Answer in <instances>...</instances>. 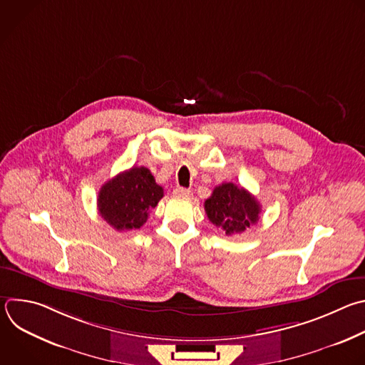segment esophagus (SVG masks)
Here are the masks:
<instances>
[{"mask_svg": "<svg viewBox=\"0 0 365 365\" xmlns=\"http://www.w3.org/2000/svg\"><path fill=\"white\" fill-rule=\"evenodd\" d=\"M173 195H176V196H185V197H187V196H190V195H192V192H190L189 189H186V187H176V189L173 190Z\"/></svg>", "mask_w": 365, "mask_h": 365, "instance_id": "obj_1", "label": "esophagus"}]
</instances>
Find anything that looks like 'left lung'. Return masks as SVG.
Here are the masks:
<instances>
[{
  "label": "left lung",
  "instance_id": "obj_1",
  "mask_svg": "<svg viewBox=\"0 0 365 365\" xmlns=\"http://www.w3.org/2000/svg\"><path fill=\"white\" fill-rule=\"evenodd\" d=\"M209 220L230 236L242 233L259 220V202L247 189L232 182L216 186L205 200Z\"/></svg>",
  "mask_w": 365,
  "mask_h": 365
}]
</instances>
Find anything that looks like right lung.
Masks as SVG:
<instances>
[{
	"mask_svg": "<svg viewBox=\"0 0 365 365\" xmlns=\"http://www.w3.org/2000/svg\"><path fill=\"white\" fill-rule=\"evenodd\" d=\"M163 197L159 186L145 166H133L106 182L97 197L101 217L117 230L139 229L148 222L149 212Z\"/></svg>",
	"mask_w": 365,
	"mask_h": 365,
	"instance_id": "right-lung-1",
	"label": "right lung"
}]
</instances>
